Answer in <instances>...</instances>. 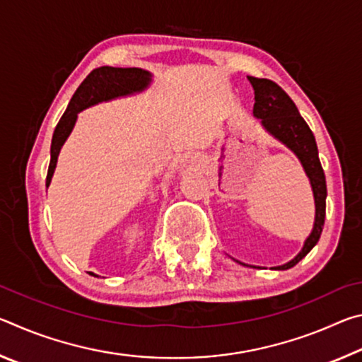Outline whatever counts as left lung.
Listing matches in <instances>:
<instances>
[{
  "instance_id": "left-lung-1",
  "label": "left lung",
  "mask_w": 362,
  "mask_h": 362,
  "mask_svg": "<svg viewBox=\"0 0 362 362\" xmlns=\"http://www.w3.org/2000/svg\"><path fill=\"white\" fill-rule=\"evenodd\" d=\"M247 79L252 84L255 94L254 116L260 119L262 127L269 136L279 140L281 144L286 145L300 159L305 174L310 179L311 189H313L315 196V225L310 236L306 238L302 250L291 262L273 268L289 269L296 267L316 246V243L320 241L324 218H326V175H324L320 155H317V145L313 132H311L308 124L300 116L296 103L292 102L291 97L272 79L254 76H247ZM241 265H244V263H241Z\"/></svg>"
}]
</instances>
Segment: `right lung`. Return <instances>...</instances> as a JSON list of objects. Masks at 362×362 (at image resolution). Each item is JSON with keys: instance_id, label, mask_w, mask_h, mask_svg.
I'll use <instances>...</instances> for the list:
<instances>
[{"instance_id": "1", "label": "right lung", "mask_w": 362, "mask_h": 362, "mask_svg": "<svg viewBox=\"0 0 362 362\" xmlns=\"http://www.w3.org/2000/svg\"><path fill=\"white\" fill-rule=\"evenodd\" d=\"M151 83V73L142 69H116V66H99L86 76L84 81L79 84L76 93L73 94L71 100L66 107L65 113L56 126L51 144V163H49L46 187H49L51 179L56 170L57 158L60 148L65 144L66 137L70 136L75 126L78 113L81 110L93 107L95 103L107 102L136 93H142ZM94 274V273H89ZM97 276V274H94ZM99 278V276H97Z\"/></svg>"}]
</instances>
